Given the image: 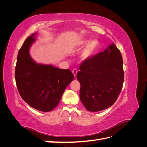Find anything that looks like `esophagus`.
Listing matches in <instances>:
<instances>
[{
  "label": "esophagus",
  "instance_id": "esophagus-1",
  "mask_svg": "<svg viewBox=\"0 0 147 147\" xmlns=\"http://www.w3.org/2000/svg\"><path fill=\"white\" fill-rule=\"evenodd\" d=\"M77 72H78V70H77V69H74L72 70V73H73V74H74V75L75 77L77 75Z\"/></svg>",
  "mask_w": 147,
  "mask_h": 147
}]
</instances>
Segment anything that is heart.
<instances>
[{
    "label": "heart",
    "mask_w": 147,
    "mask_h": 147,
    "mask_svg": "<svg viewBox=\"0 0 147 147\" xmlns=\"http://www.w3.org/2000/svg\"><path fill=\"white\" fill-rule=\"evenodd\" d=\"M97 46H98V42L96 40H93L90 42L88 39H82L77 43L76 47L77 50H80L86 47L83 51L82 57L83 59H87L94 54Z\"/></svg>",
    "instance_id": "1"
}]
</instances>
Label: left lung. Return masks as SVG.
<instances>
[{"mask_svg": "<svg viewBox=\"0 0 147 147\" xmlns=\"http://www.w3.org/2000/svg\"><path fill=\"white\" fill-rule=\"evenodd\" d=\"M77 78L81 85L80 98L88 111L99 112L112 106L124 82L123 57L115 44L83 61Z\"/></svg>", "mask_w": 147, "mask_h": 147, "instance_id": "1", "label": "left lung"}]
</instances>
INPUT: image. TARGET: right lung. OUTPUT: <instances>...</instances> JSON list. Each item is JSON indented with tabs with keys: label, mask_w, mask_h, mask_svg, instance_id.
<instances>
[{
	"label": "right lung",
	"mask_w": 147,
	"mask_h": 147,
	"mask_svg": "<svg viewBox=\"0 0 147 147\" xmlns=\"http://www.w3.org/2000/svg\"><path fill=\"white\" fill-rule=\"evenodd\" d=\"M36 34L26 38L18 52L16 83L21 98L29 105L42 112H50L58 105L74 76L69 69L35 63L29 54V48L36 40Z\"/></svg>",
	"instance_id": "add662e5"
}]
</instances>
